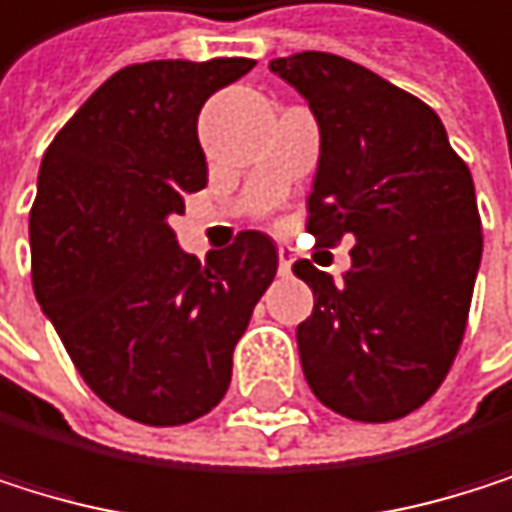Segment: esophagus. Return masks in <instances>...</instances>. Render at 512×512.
Returning <instances> with one entry per match:
<instances>
[{
	"mask_svg": "<svg viewBox=\"0 0 512 512\" xmlns=\"http://www.w3.org/2000/svg\"><path fill=\"white\" fill-rule=\"evenodd\" d=\"M291 267H294V248L279 245V270L282 273H291Z\"/></svg>",
	"mask_w": 512,
	"mask_h": 512,
	"instance_id": "obj_1",
	"label": "esophagus"
}]
</instances>
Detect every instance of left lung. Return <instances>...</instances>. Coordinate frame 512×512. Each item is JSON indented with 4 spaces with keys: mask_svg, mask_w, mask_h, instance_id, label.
<instances>
[{
    "mask_svg": "<svg viewBox=\"0 0 512 512\" xmlns=\"http://www.w3.org/2000/svg\"><path fill=\"white\" fill-rule=\"evenodd\" d=\"M270 72L318 121L306 230L318 245L355 239L343 282L294 264L315 297L297 324L303 376L346 419H404L440 388L467 327L483 258L470 169L431 105L352 60L303 51Z\"/></svg>",
    "mask_w": 512,
    "mask_h": 512,
    "instance_id": "left-lung-1",
    "label": "left lung"
}]
</instances>
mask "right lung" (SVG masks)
<instances>
[{
	"instance_id": "obj_1",
	"label": "right lung",
	"mask_w": 512,
	"mask_h": 512,
	"mask_svg": "<svg viewBox=\"0 0 512 512\" xmlns=\"http://www.w3.org/2000/svg\"><path fill=\"white\" fill-rule=\"evenodd\" d=\"M254 60H151L108 78L42 157L29 212L32 288L99 400L154 425H188L224 397L233 349L279 251L242 230L206 264L172 215L206 188L203 102Z\"/></svg>"
}]
</instances>
